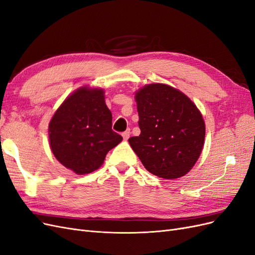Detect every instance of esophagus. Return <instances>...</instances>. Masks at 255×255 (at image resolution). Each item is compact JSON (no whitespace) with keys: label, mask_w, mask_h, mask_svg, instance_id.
<instances>
[{"label":"esophagus","mask_w":255,"mask_h":255,"mask_svg":"<svg viewBox=\"0 0 255 255\" xmlns=\"http://www.w3.org/2000/svg\"><path fill=\"white\" fill-rule=\"evenodd\" d=\"M129 135H130L129 129L126 130V132H123V133H122V137H123V139H125V140H128V138H129Z\"/></svg>","instance_id":"1"}]
</instances>
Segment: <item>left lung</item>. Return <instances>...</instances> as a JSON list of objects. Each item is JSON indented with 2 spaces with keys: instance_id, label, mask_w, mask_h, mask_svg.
<instances>
[{
  "instance_id": "obj_1",
  "label": "left lung",
  "mask_w": 255,
  "mask_h": 255,
  "mask_svg": "<svg viewBox=\"0 0 255 255\" xmlns=\"http://www.w3.org/2000/svg\"><path fill=\"white\" fill-rule=\"evenodd\" d=\"M140 135L128 142L144 168L166 180L177 179L194 167L201 154L205 125L197 106L164 84L136 92Z\"/></svg>"
}]
</instances>
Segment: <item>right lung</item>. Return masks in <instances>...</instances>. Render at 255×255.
Wrapping results in <instances>:
<instances>
[{"label":"right lung","instance_id":"add662e5","mask_svg":"<svg viewBox=\"0 0 255 255\" xmlns=\"http://www.w3.org/2000/svg\"><path fill=\"white\" fill-rule=\"evenodd\" d=\"M113 117L102 89L76 90L54 114L49 138L54 156L75 173H90L103 164L122 136L112 129Z\"/></svg>","mask_w":255,"mask_h":255}]
</instances>
